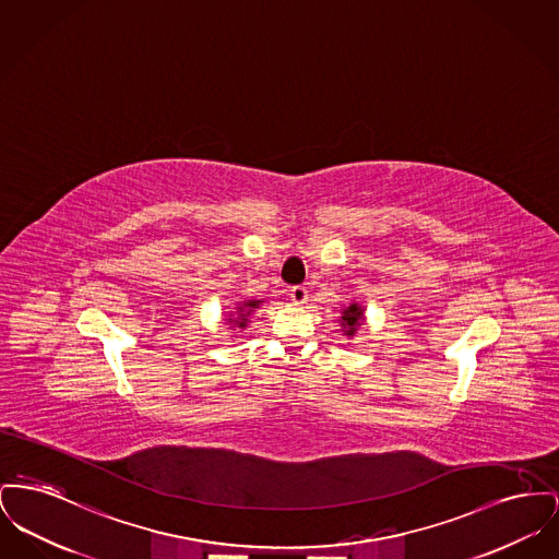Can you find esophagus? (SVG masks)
I'll use <instances>...</instances> for the list:
<instances>
[{
    "label": "esophagus",
    "instance_id": "34e87169",
    "mask_svg": "<svg viewBox=\"0 0 559 559\" xmlns=\"http://www.w3.org/2000/svg\"><path fill=\"white\" fill-rule=\"evenodd\" d=\"M289 297H292V301H294L296 306H304V304L308 301V289H306V287H292Z\"/></svg>",
    "mask_w": 559,
    "mask_h": 559
}]
</instances>
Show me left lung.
<instances>
[{"instance_id":"8db88e82","label":"left lung","mask_w":559,"mask_h":559,"mask_svg":"<svg viewBox=\"0 0 559 559\" xmlns=\"http://www.w3.org/2000/svg\"><path fill=\"white\" fill-rule=\"evenodd\" d=\"M365 325V308L357 301H350L348 306L342 308L340 317V328L346 337H355L357 331Z\"/></svg>"}]
</instances>
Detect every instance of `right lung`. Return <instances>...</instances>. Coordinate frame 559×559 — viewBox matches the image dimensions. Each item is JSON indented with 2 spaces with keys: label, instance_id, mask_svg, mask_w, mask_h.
Here are the masks:
<instances>
[{
  "label": "right lung",
  "instance_id": "1",
  "mask_svg": "<svg viewBox=\"0 0 559 559\" xmlns=\"http://www.w3.org/2000/svg\"><path fill=\"white\" fill-rule=\"evenodd\" d=\"M262 304L263 299H245V301H238V304L234 306V310H231L230 314L224 317L226 325H230L234 333H236V329L242 331V329L251 323V314H253Z\"/></svg>",
  "mask_w": 559,
  "mask_h": 559
}]
</instances>
